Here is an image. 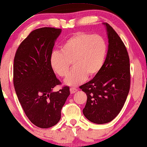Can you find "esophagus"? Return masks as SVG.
<instances>
[{"mask_svg": "<svg viewBox=\"0 0 147 147\" xmlns=\"http://www.w3.org/2000/svg\"><path fill=\"white\" fill-rule=\"evenodd\" d=\"M69 91H70V92L71 94H74L78 91V89H76V88H70V89H69Z\"/></svg>", "mask_w": 147, "mask_h": 147, "instance_id": "34e87169", "label": "esophagus"}]
</instances>
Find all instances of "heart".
I'll return each instance as SVG.
<instances>
[{"mask_svg":"<svg viewBox=\"0 0 147 147\" xmlns=\"http://www.w3.org/2000/svg\"><path fill=\"white\" fill-rule=\"evenodd\" d=\"M60 51H54L50 64L60 77H66L72 62L74 67L64 80V83L77 87L87 78L99 73L105 64L108 47L105 39L98 35L78 32L70 36L61 46Z\"/></svg>","mask_w":147,"mask_h":147,"instance_id":"heart-1","label":"heart"}]
</instances>
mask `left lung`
I'll list each match as a JSON object with an SVG mask.
<instances>
[{"label": "left lung", "mask_w": 147, "mask_h": 147, "mask_svg": "<svg viewBox=\"0 0 147 147\" xmlns=\"http://www.w3.org/2000/svg\"><path fill=\"white\" fill-rule=\"evenodd\" d=\"M107 55L103 67L89 82L80 87L87 96L83 113L96 124L113 120L121 111L130 88L129 58L119 35L107 23Z\"/></svg>", "instance_id": "obj_1"}]
</instances>
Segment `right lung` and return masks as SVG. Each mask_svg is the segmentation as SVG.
<instances>
[{"label":"right lung","instance_id":"1","mask_svg":"<svg viewBox=\"0 0 147 147\" xmlns=\"http://www.w3.org/2000/svg\"><path fill=\"white\" fill-rule=\"evenodd\" d=\"M61 29L42 28L31 31L18 49L13 60V85L27 117L35 125L49 128L61 118V110L70 94L60 85L50 64L55 42Z\"/></svg>","mask_w":147,"mask_h":147}]
</instances>
